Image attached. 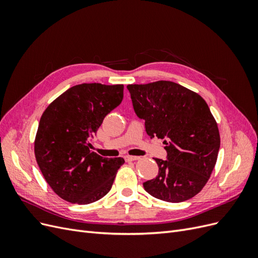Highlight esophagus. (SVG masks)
Listing matches in <instances>:
<instances>
[{"label":"esophagus","mask_w":258,"mask_h":258,"mask_svg":"<svg viewBox=\"0 0 258 258\" xmlns=\"http://www.w3.org/2000/svg\"><path fill=\"white\" fill-rule=\"evenodd\" d=\"M140 157H138V156H130V155H126L124 156V159H126L127 161H135V160H138Z\"/></svg>","instance_id":"34e87169"}]
</instances>
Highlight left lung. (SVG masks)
<instances>
[{
	"mask_svg": "<svg viewBox=\"0 0 258 258\" xmlns=\"http://www.w3.org/2000/svg\"><path fill=\"white\" fill-rule=\"evenodd\" d=\"M134 110L146 134L166 144L167 160L155 158L159 171L143 183L153 197L182 202L204 188L216 163L221 139L217 123L198 93L169 81L128 85Z\"/></svg>",
	"mask_w": 258,
	"mask_h": 258,
	"instance_id": "1",
	"label": "left lung"
}]
</instances>
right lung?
<instances>
[{
    "mask_svg": "<svg viewBox=\"0 0 258 258\" xmlns=\"http://www.w3.org/2000/svg\"><path fill=\"white\" fill-rule=\"evenodd\" d=\"M123 85L81 84L69 88L43 113L34 153L46 182L71 204H92L111 190L123 158L91 152L90 139L118 106Z\"/></svg>",
    "mask_w": 258,
    "mask_h": 258,
    "instance_id": "add662e5",
    "label": "right lung"
}]
</instances>
